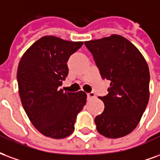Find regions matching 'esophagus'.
<instances>
[{"label":"esophagus","mask_w":160,"mask_h":160,"mask_svg":"<svg viewBox=\"0 0 160 160\" xmlns=\"http://www.w3.org/2000/svg\"><path fill=\"white\" fill-rule=\"evenodd\" d=\"M87 95H88V100H91V99L95 97V94H94V92L88 93V94H87Z\"/></svg>","instance_id":"esophagus-1"}]
</instances>
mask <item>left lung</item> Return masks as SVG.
<instances>
[{
	"label": "left lung",
	"mask_w": 160,
	"mask_h": 160,
	"mask_svg": "<svg viewBox=\"0 0 160 160\" xmlns=\"http://www.w3.org/2000/svg\"><path fill=\"white\" fill-rule=\"evenodd\" d=\"M101 78L111 82L108 94L99 97L104 112L94 118L98 132L119 138L138 125L149 100V68L134 44L119 35L84 42Z\"/></svg>",
	"instance_id": "obj_1"
}]
</instances>
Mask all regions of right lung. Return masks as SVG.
Wrapping results in <instances>:
<instances>
[{"instance_id":"add662e5","label":"right lung","mask_w":160,"mask_h":160,"mask_svg":"<svg viewBox=\"0 0 160 160\" xmlns=\"http://www.w3.org/2000/svg\"><path fill=\"white\" fill-rule=\"evenodd\" d=\"M82 43L45 36L34 42L19 61L17 80L22 106L43 136L53 139L70 136L78 114L86 104L83 91L58 89L68 75L66 62Z\"/></svg>"}]
</instances>
